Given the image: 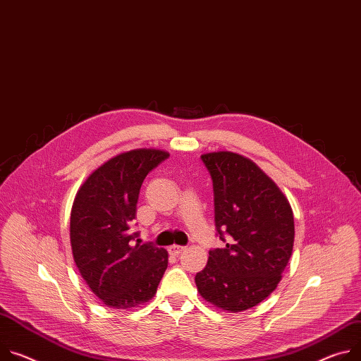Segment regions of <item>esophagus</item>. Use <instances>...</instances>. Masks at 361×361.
Segmentation results:
<instances>
[{
	"mask_svg": "<svg viewBox=\"0 0 361 361\" xmlns=\"http://www.w3.org/2000/svg\"><path fill=\"white\" fill-rule=\"evenodd\" d=\"M185 250V247L184 246H178V245H171L170 247H169V252L171 253V255H180L181 252H184Z\"/></svg>",
	"mask_w": 361,
	"mask_h": 361,
	"instance_id": "1",
	"label": "esophagus"
}]
</instances>
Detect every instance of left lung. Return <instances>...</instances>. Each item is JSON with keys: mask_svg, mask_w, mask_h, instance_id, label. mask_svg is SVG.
<instances>
[{"mask_svg": "<svg viewBox=\"0 0 361 361\" xmlns=\"http://www.w3.org/2000/svg\"><path fill=\"white\" fill-rule=\"evenodd\" d=\"M213 180L214 221L223 249L195 275L202 297L227 312L249 310L275 290L293 247V213L279 187L236 152L203 154Z\"/></svg>", "mask_w": 361, "mask_h": 361, "instance_id": "8db88e82", "label": "left lung"}]
</instances>
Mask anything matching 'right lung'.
I'll use <instances>...</instances> for the list:
<instances>
[{
	"label": "right lung",
	"mask_w": 361,
	"mask_h": 361,
	"mask_svg": "<svg viewBox=\"0 0 361 361\" xmlns=\"http://www.w3.org/2000/svg\"><path fill=\"white\" fill-rule=\"evenodd\" d=\"M169 152L140 148L104 162L80 185L71 213L75 264L106 307L130 310L148 302L169 265V252L133 243L138 195L147 174Z\"/></svg>",
	"instance_id": "right-lung-1"
}]
</instances>
